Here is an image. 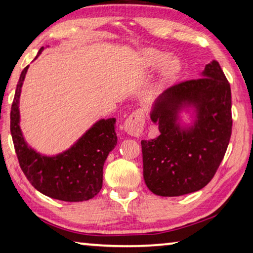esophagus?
I'll list each match as a JSON object with an SVG mask.
<instances>
[{
  "mask_svg": "<svg viewBox=\"0 0 253 253\" xmlns=\"http://www.w3.org/2000/svg\"><path fill=\"white\" fill-rule=\"evenodd\" d=\"M144 124H145V111L143 109H137L131 112L129 117L125 120L124 128L128 135L138 137L144 129Z\"/></svg>",
  "mask_w": 253,
  "mask_h": 253,
  "instance_id": "esophagus-1",
  "label": "esophagus"
}]
</instances>
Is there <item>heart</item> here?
<instances>
[{"mask_svg": "<svg viewBox=\"0 0 253 253\" xmlns=\"http://www.w3.org/2000/svg\"><path fill=\"white\" fill-rule=\"evenodd\" d=\"M145 64L148 67H158L162 64V73L164 78L169 79L178 73L180 62L175 57H166V55L159 50H147L144 56Z\"/></svg>", "mask_w": 253, "mask_h": 253, "instance_id": "obj_1", "label": "heart"}]
</instances>
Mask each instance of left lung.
Segmentation results:
<instances>
[{
    "mask_svg": "<svg viewBox=\"0 0 253 253\" xmlns=\"http://www.w3.org/2000/svg\"><path fill=\"white\" fill-rule=\"evenodd\" d=\"M194 106L196 120L181 127L179 111ZM160 134L142 141L143 175L148 189L163 197L198 191L217 171L232 133L230 83L213 61L202 78L170 86L155 100L151 112Z\"/></svg>",
    "mask_w": 253,
    "mask_h": 253,
    "instance_id": "obj_1",
    "label": "left lung"
}]
</instances>
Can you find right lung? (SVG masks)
I'll use <instances>...</instances> for the list:
<instances>
[{"label":"right lung","mask_w":253,"mask_h":253,"mask_svg":"<svg viewBox=\"0 0 253 253\" xmlns=\"http://www.w3.org/2000/svg\"><path fill=\"white\" fill-rule=\"evenodd\" d=\"M42 50L43 47L36 58ZM28 67L20 75L10 115L11 135L20 168L36 189L48 197L63 202L93 198L102 188L103 164L117 144L116 118L99 120L63 153L55 156L37 153L28 146L19 125V99Z\"/></svg>","instance_id":"right-lung-1"}]
</instances>
